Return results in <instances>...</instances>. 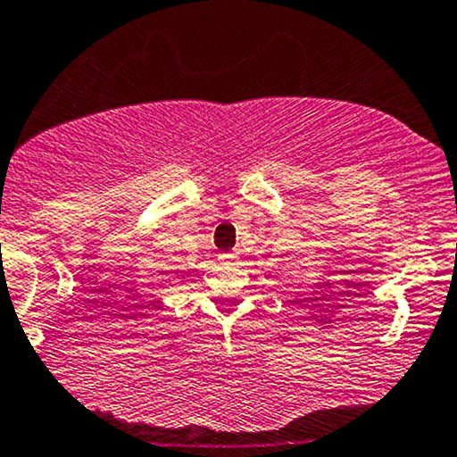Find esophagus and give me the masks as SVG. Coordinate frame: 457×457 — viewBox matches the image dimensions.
I'll list each match as a JSON object with an SVG mask.
<instances>
[{"label": "esophagus", "instance_id": "esophagus-1", "mask_svg": "<svg viewBox=\"0 0 457 457\" xmlns=\"http://www.w3.org/2000/svg\"><path fill=\"white\" fill-rule=\"evenodd\" d=\"M218 259H220V263H222V266H233V263L237 262V254H235V253H222Z\"/></svg>", "mask_w": 457, "mask_h": 457}]
</instances>
